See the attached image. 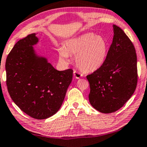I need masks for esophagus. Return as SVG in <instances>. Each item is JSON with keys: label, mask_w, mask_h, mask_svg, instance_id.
<instances>
[{"label": "esophagus", "mask_w": 147, "mask_h": 147, "mask_svg": "<svg viewBox=\"0 0 147 147\" xmlns=\"http://www.w3.org/2000/svg\"><path fill=\"white\" fill-rule=\"evenodd\" d=\"M74 77H75L76 79H80L81 77L83 76V74H81V73H80V72L78 71L74 70Z\"/></svg>", "instance_id": "esophagus-1"}]
</instances>
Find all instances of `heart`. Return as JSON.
<instances>
[{
  "label": "heart",
  "instance_id": "b5f03b06",
  "mask_svg": "<svg viewBox=\"0 0 147 147\" xmlns=\"http://www.w3.org/2000/svg\"><path fill=\"white\" fill-rule=\"evenodd\" d=\"M107 52V43L102 37L88 33L67 40L65 49H59L58 53L60 60L64 62H69V55H76V62L79 68L92 72L103 64Z\"/></svg>",
  "mask_w": 147,
  "mask_h": 147
}]
</instances>
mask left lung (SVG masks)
Masks as SVG:
<instances>
[{"label": "left lung", "instance_id": "obj_1", "mask_svg": "<svg viewBox=\"0 0 147 147\" xmlns=\"http://www.w3.org/2000/svg\"><path fill=\"white\" fill-rule=\"evenodd\" d=\"M114 37L105 62L87 76L89 102L100 112L109 114L121 108L134 93L137 83V55L124 31L113 25Z\"/></svg>", "mask_w": 147, "mask_h": 147}]
</instances>
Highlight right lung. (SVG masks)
I'll use <instances>...</instances> for the list:
<instances>
[{
	"label": "right lung",
	"mask_w": 147,
	"mask_h": 147,
	"mask_svg": "<svg viewBox=\"0 0 147 147\" xmlns=\"http://www.w3.org/2000/svg\"><path fill=\"white\" fill-rule=\"evenodd\" d=\"M37 33L20 39L6 60V85L11 98L22 111L37 119H47L62 106L73 70L58 71L35 51Z\"/></svg>",
	"instance_id": "right-lung-1"
}]
</instances>
